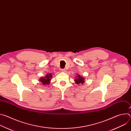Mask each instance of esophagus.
I'll list each match as a JSON object with an SVG mask.
<instances>
[{"instance_id": "esophagus-1", "label": "esophagus", "mask_w": 131, "mask_h": 131, "mask_svg": "<svg viewBox=\"0 0 131 131\" xmlns=\"http://www.w3.org/2000/svg\"><path fill=\"white\" fill-rule=\"evenodd\" d=\"M61 70L62 72H65L66 71V69H61Z\"/></svg>"}]
</instances>
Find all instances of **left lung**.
Here are the masks:
<instances>
[{
    "label": "left lung",
    "mask_w": 131,
    "mask_h": 131,
    "mask_svg": "<svg viewBox=\"0 0 131 131\" xmlns=\"http://www.w3.org/2000/svg\"><path fill=\"white\" fill-rule=\"evenodd\" d=\"M84 78L83 77L78 75V76H76V78L75 80H74V81L76 82V84H79L80 83H81V84L83 83L84 82Z\"/></svg>",
    "instance_id": "8db88e82"
}]
</instances>
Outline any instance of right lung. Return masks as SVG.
<instances>
[{
  "label": "right lung",
  "mask_w": 131,
  "mask_h": 131,
  "mask_svg": "<svg viewBox=\"0 0 131 131\" xmlns=\"http://www.w3.org/2000/svg\"><path fill=\"white\" fill-rule=\"evenodd\" d=\"M52 78V74H47L46 76H45V78H41L39 80L41 82H42V84L46 85V84H49L50 83V80Z\"/></svg>",
  "instance_id": "right-lung-1"
}]
</instances>
